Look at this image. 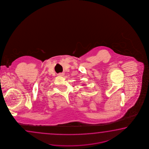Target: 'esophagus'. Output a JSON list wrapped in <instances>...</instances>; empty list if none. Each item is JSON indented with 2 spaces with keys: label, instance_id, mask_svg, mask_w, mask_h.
Returning <instances> with one entry per match:
<instances>
[{
  "label": "esophagus",
  "instance_id": "1",
  "mask_svg": "<svg viewBox=\"0 0 149 149\" xmlns=\"http://www.w3.org/2000/svg\"><path fill=\"white\" fill-rule=\"evenodd\" d=\"M58 75L59 76H63L64 75V73H59L58 74Z\"/></svg>",
  "mask_w": 149,
  "mask_h": 149
}]
</instances>
